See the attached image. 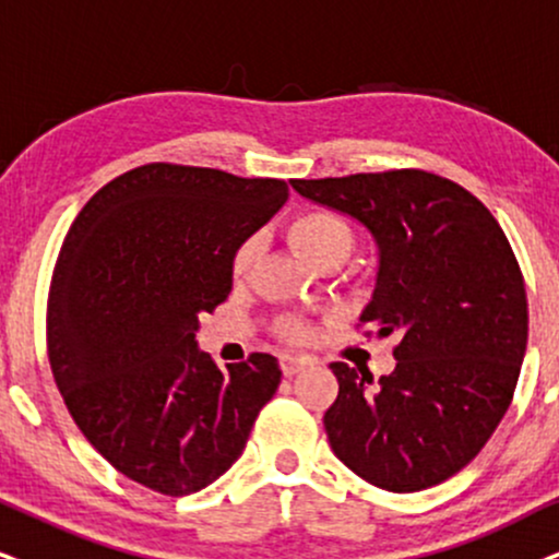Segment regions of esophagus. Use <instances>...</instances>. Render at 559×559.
I'll return each mask as SVG.
<instances>
[{
    "mask_svg": "<svg viewBox=\"0 0 559 559\" xmlns=\"http://www.w3.org/2000/svg\"><path fill=\"white\" fill-rule=\"evenodd\" d=\"M307 366H312V358H307V356H281V371H284L286 377H294V373L307 369Z\"/></svg>",
    "mask_w": 559,
    "mask_h": 559,
    "instance_id": "1",
    "label": "esophagus"
}]
</instances>
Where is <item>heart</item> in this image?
I'll use <instances>...</instances> for the list:
<instances>
[{
    "label": "heart",
    "mask_w": 559,
    "mask_h": 559,
    "mask_svg": "<svg viewBox=\"0 0 559 559\" xmlns=\"http://www.w3.org/2000/svg\"><path fill=\"white\" fill-rule=\"evenodd\" d=\"M288 239H292L296 252L312 265L322 263L324 258L332 255L348 258L353 245H356V235H353L350 224L341 214H335V211L324 209L307 211V214L296 216L292 227H288ZM258 255L260 239L247 237L237 247L235 258H231V271H235V275H245L252 267V263H255ZM284 335L292 337V341H307L309 328L304 322H286Z\"/></svg>",
    "instance_id": "b5f03b06"
}]
</instances>
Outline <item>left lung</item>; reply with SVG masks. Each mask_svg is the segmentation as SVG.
Wrapping results in <instances>:
<instances>
[{
	"instance_id": "1",
	"label": "left lung",
	"mask_w": 559,
	"mask_h": 559,
	"mask_svg": "<svg viewBox=\"0 0 559 559\" xmlns=\"http://www.w3.org/2000/svg\"><path fill=\"white\" fill-rule=\"evenodd\" d=\"M350 216L377 245L361 322L400 332L392 373L330 364L341 392L324 413L330 447L366 483L433 487L467 467L511 405L528 337L526 288L483 203L423 169L292 180Z\"/></svg>"
}]
</instances>
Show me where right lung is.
Segmentation results:
<instances>
[{"label":"right lung","instance_id":"1","mask_svg":"<svg viewBox=\"0 0 559 559\" xmlns=\"http://www.w3.org/2000/svg\"><path fill=\"white\" fill-rule=\"evenodd\" d=\"M286 201L284 180L154 162L74 218L48 296V361L84 438L133 483L203 490L278 390L273 356L222 371L195 332L231 292L237 247Z\"/></svg>","mask_w":559,"mask_h":559}]
</instances>
